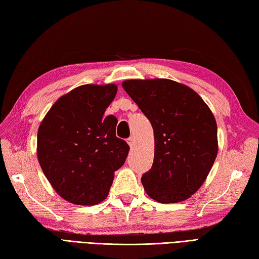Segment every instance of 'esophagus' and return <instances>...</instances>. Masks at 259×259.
<instances>
[{"label":"esophagus","instance_id":"1","mask_svg":"<svg viewBox=\"0 0 259 259\" xmlns=\"http://www.w3.org/2000/svg\"><path fill=\"white\" fill-rule=\"evenodd\" d=\"M127 142H128V144L130 147H134V144H135V139L132 137H130V138H128L127 139Z\"/></svg>","mask_w":259,"mask_h":259}]
</instances>
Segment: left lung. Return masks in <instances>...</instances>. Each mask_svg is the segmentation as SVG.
<instances>
[{
    "instance_id": "left-lung-1",
    "label": "left lung",
    "mask_w": 259,
    "mask_h": 259,
    "mask_svg": "<svg viewBox=\"0 0 259 259\" xmlns=\"http://www.w3.org/2000/svg\"><path fill=\"white\" fill-rule=\"evenodd\" d=\"M122 87L153 128V164L141 178L147 194L178 203L201 188L218 155V125L193 89L170 79H130Z\"/></svg>"
}]
</instances>
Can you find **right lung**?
<instances>
[{
    "mask_svg": "<svg viewBox=\"0 0 259 259\" xmlns=\"http://www.w3.org/2000/svg\"><path fill=\"white\" fill-rule=\"evenodd\" d=\"M117 86L82 85L62 96L39 124L37 158L45 177L64 200L95 205L109 193L113 173L129 146L116 137L118 120L105 117Z\"/></svg>",
    "mask_w": 259,
    "mask_h": 259,
    "instance_id": "add662e5",
    "label": "right lung"
}]
</instances>
